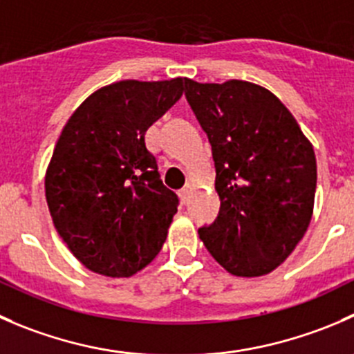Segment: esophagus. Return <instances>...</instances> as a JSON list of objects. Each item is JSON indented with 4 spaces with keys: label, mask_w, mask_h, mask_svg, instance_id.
Returning a JSON list of instances; mask_svg holds the SVG:
<instances>
[{
    "label": "esophagus",
    "mask_w": 354,
    "mask_h": 354,
    "mask_svg": "<svg viewBox=\"0 0 354 354\" xmlns=\"http://www.w3.org/2000/svg\"><path fill=\"white\" fill-rule=\"evenodd\" d=\"M178 195H180L181 202H183V204H187L188 197H190V190H188V187L187 188H181V190L178 192Z\"/></svg>",
    "instance_id": "1"
}]
</instances>
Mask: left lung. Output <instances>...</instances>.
Returning <instances> with one entry per match:
<instances>
[{"instance_id": "left-lung-1", "label": "left lung", "mask_w": 354, "mask_h": 354, "mask_svg": "<svg viewBox=\"0 0 354 354\" xmlns=\"http://www.w3.org/2000/svg\"><path fill=\"white\" fill-rule=\"evenodd\" d=\"M185 97L212 147L218 218L198 228L235 277H261L290 256L311 221L317 159L289 109L263 86L185 79Z\"/></svg>"}]
</instances>
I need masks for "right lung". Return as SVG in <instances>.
<instances>
[{
    "mask_svg": "<svg viewBox=\"0 0 354 354\" xmlns=\"http://www.w3.org/2000/svg\"><path fill=\"white\" fill-rule=\"evenodd\" d=\"M185 77L114 82L86 98L44 178L51 219L71 252L100 275L131 277L159 254L178 211L145 133L183 95Z\"/></svg>",
    "mask_w": 354,
    "mask_h": 354,
    "instance_id": "right-lung-1",
    "label": "right lung"
}]
</instances>
